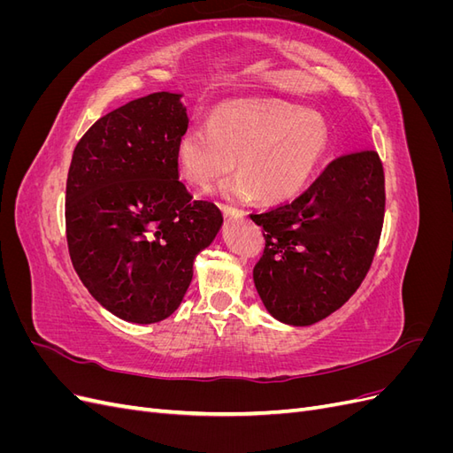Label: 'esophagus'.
I'll return each mask as SVG.
<instances>
[{"mask_svg": "<svg viewBox=\"0 0 453 453\" xmlns=\"http://www.w3.org/2000/svg\"><path fill=\"white\" fill-rule=\"evenodd\" d=\"M221 211L226 219H238V217H243V211L238 210V208H232V205H221Z\"/></svg>", "mask_w": 453, "mask_h": 453, "instance_id": "1", "label": "esophagus"}]
</instances>
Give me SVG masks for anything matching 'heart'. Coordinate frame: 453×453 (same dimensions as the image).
Wrapping results in <instances>:
<instances>
[{"label": "heart", "instance_id": "heart-1", "mask_svg": "<svg viewBox=\"0 0 453 453\" xmlns=\"http://www.w3.org/2000/svg\"><path fill=\"white\" fill-rule=\"evenodd\" d=\"M328 149L325 120L298 105L234 100L217 105L205 125H190L175 143V164L190 185L210 187L234 166L221 187L230 200L258 195L266 203L295 198Z\"/></svg>", "mask_w": 453, "mask_h": 453}]
</instances>
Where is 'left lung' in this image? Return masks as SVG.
<instances>
[{
    "mask_svg": "<svg viewBox=\"0 0 453 453\" xmlns=\"http://www.w3.org/2000/svg\"><path fill=\"white\" fill-rule=\"evenodd\" d=\"M383 183L376 150H355L334 158L296 200L251 215L266 240L253 281L272 318L308 326L359 289L381 234Z\"/></svg>",
    "mask_w": 453,
    "mask_h": 453,
    "instance_id": "1",
    "label": "left lung"
}]
</instances>
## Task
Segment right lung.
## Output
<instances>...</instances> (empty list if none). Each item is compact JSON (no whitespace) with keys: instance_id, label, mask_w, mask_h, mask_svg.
Returning <instances> with one entry per match:
<instances>
[{"instance_id":"add662e5","label":"right lung","mask_w":453,"mask_h":453,"mask_svg":"<svg viewBox=\"0 0 453 453\" xmlns=\"http://www.w3.org/2000/svg\"><path fill=\"white\" fill-rule=\"evenodd\" d=\"M183 94L155 92L98 119L73 150L65 234L77 276L117 318L158 323L180 308L221 210L180 181Z\"/></svg>"}]
</instances>
